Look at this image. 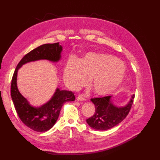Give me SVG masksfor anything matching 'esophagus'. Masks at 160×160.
I'll use <instances>...</instances> for the list:
<instances>
[{
	"label": "esophagus",
	"mask_w": 160,
	"mask_h": 160,
	"mask_svg": "<svg viewBox=\"0 0 160 160\" xmlns=\"http://www.w3.org/2000/svg\"><path fill=\"white\" fill-rule=\"evenodd\" d=\"M77 100H78V101H83V100H85V98H84L83 95L80 94V95H78V98H77Z\"/></svg>",
	"instance_id": "34e87169"
}]
</instances>
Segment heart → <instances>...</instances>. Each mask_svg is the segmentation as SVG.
<instances>
[{
	"mask_svg": "<svg viewBox=\"0 0 160 160\" xmlns=\"http://www.w3.org/2000/svg\"><path fill=\"white\" fill-rule=\"evenodd\" d=\"M126 71L117 58L106 54L88 53L80 62L68 64L64 80L71 89H78L90 80V86L98 96H107L124 83Z\"/></svg>",
	"mask_w": 160,
	"mask_h": 160,
	"instance_id": "heart-1",
	"label": "heart"
}]
</instances>
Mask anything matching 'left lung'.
<instances>
[{
	"mask_svg": "<svg viewBox=\"0 0 160 160\" xmlns=\"http://www.w3.org/2000/svg\"><path fill=\"white\" fill-rule=\"evenodd\" d=\"M111 98V96H105L91 99L96 107V111L93 116L87 119V122L92 128L106 131L123 121L131 110L135 95H132L128 104L123 107L114 106Z\"/></svg>",
	"mask_w": 160,
	"mask_h": 160,
	"instance_id": "left-lung-1",
	"label": "left lung"
}]
</instances>
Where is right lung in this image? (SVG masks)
<instances>
[{
  "label": "right lung",
  "instance_id": "1",
  "mask_svg": "<svg viewBox=\"0 0 160 160\" xmlns=\"http://www.w3.org/2000/svg\"><path fill=\"white\" fill-rule=\"evenodd\" d=\"M62 47L59 42L45 44L27 53L17 65L11 83V97L16 113L20 120L33 131L45 132L55 124L62 105L67 102L74 101L76 97L72 91L57 89L48 102L40 107H33L29 104L17 88V73L22 64L32 61L48 60L57 62L60 58Z\"/></svg>",
  "mask_w": 160,
  "mask_h": 160
}]
</instances>
